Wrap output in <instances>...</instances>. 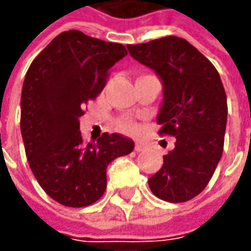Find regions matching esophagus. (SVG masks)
Segmentation results:
<instances>
[{
    "label": "esophagus",
    "mask_w": 251,
    "mask_h": 251,
    "mask_svg": "<svg viewBox=\"0 0 251 251\" xmlns=\"http://www.w3.org/2000/svg\"><path fill=\"white\" fill-rule=\"evenodd\" d=\"M134 150H136L137 152H140V151H144V150H146V146H144V144H141V143H136V144H134Z\"/></svg>",
    "instance_id": "34e87169"
}]
</instances>
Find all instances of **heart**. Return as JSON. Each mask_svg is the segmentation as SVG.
I'll return each mask as SVG.
<instances>
[{
    "label": "heart",
    "mask_w": 251,
    "mask_h": 251,
    "mask_svg": "<svg viewBox=\"0 0 251 251\" xmlns=\"http://www.w3.org/2000/svg\"><path fill=\"white\" fill-rule=\"evenodd\" d=\"M117 126H118L119 130H122V132H126V133H134L136 130H137V125H136L133 121H130V119H127V118L119 119Z\"/></svg>",
    "instance_id": "1"
}]
</instances>
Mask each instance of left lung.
<instances>
[{
	"label": "left lung",
	"mask_w": 251,
	"mask_h": 251,
	"mask_svg": "<svg viewBox=\"0 0 251 251\" xmlns=\"http://www.w3.org/2000/svg\"><path fill=\"white\" fill-rule=\"evenodd\" d=\"M127 49L162 79L158 133L176 137L162 168L148 178L150 190L166 202H187L206 188L223 155L228 105L219 71L188 41L173 35Z\"/></svg>",
	"instance_id": "obj_1"
}]
</instances>
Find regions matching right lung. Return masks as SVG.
Listing matches in <instances>:
<instances>
[{
    "label": "right lung",
    "instance_id": "1",
    "mask_svg": "<svg viewBox=\"0 0 251 251\" xmlns=\"http://www.w3.org/2000/svg\"><path fill=\"white\" fill-rule=\"evenodd\" d=\"M127 54L117 42L70 30L50 41L25 74L20 130L32 175L49 197L68 207L95 203L107 188V166L134 143L103 133L83 143L79 117L105 86L110 68Z\"/></svg>",
    "mask_w": 251,
    "mask_h": 251
}]
</instances>
